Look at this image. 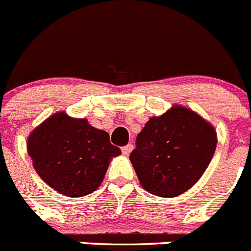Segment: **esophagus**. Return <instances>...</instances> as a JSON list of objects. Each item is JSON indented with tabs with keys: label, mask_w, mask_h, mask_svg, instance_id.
Returning a JSON list of instances; mask_svg holds the SVG:
<instances>
[{
	"label": "esophagus",
	"mask_w": 251,
	"mask_h": 251,
	"mask_svg": "<svg viewBox=\"0 0 251 251\" xmlns=\"http://www.w3.org/2000/svg\"><path fill=\"white\" fill-rule=\"evenodd\" d=\"M132 150H133V145H131V143H128V145H126L125 147L121 148V151H123V154H125V155L130 154V153L132 152Z\"/></svg>",
	"instance_id": "esophagus-1"
}]
</instances>
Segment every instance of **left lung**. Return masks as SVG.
<instances>
[{
  "label": "left lung",
  "instance_id": "left-lung-1",
  "mask_svg": "<svg viewBox=\"0 0 251 251\" xmlns=\"http://www.w3.org/2000/svg\"><path fill=\"white\" fill-rule=\"evenodd\" d=\"M217 146L215 127L180 105L150 119L136 138L130 160L145 190L175 198L189 190L207 169Z\"/></svg>",
  "mask_w": 251,
  "mask_h": 251
}]
</instances>
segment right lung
<instances>
[{"label":"right lung","mask_w":251,"mask_h":251,"mask_svg":"<svg viewBox=\"0 0 251 251\" xmlns=\"http://www.w3.org/2000/svg\"><path fill=\"white\" fill-rule=\"evenodd\" d=\"M26 148L39 176L70 198L96 191L111 158L121 154L108 132L65 113L53 114L34 128Z\"/></svg>","instance_id":"add662e5"}]
</instances>
